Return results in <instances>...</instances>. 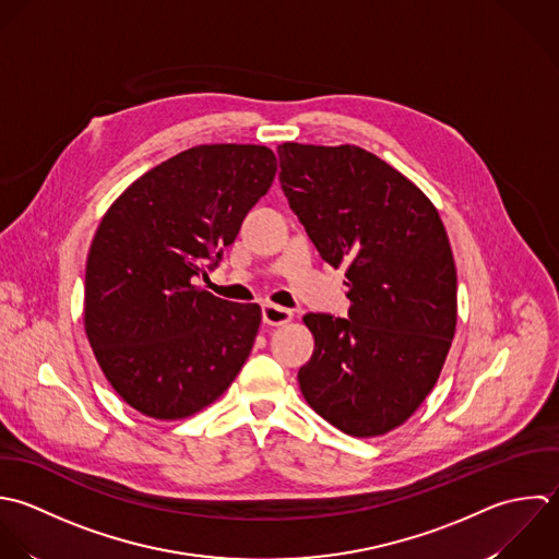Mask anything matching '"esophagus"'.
I'll return each instance as SVG.
<instances>
[{
    "label": "esophagus",
    "instance_id": "esophagus-1",
    "mask_svg": "<svg viewBox=\"0 0 559 559\" xmlns=\"http://www.w3.org/2000/svg\"><path fill=\"white\" fill-rule=\"evenodd\" d=\"M261 313H263V322L270 324V326H281V324H287L292 320V311L289 309L272 305V302L263 305Z\"/></svg>",
    "mask_w": 559,
    "mask_h": 559
}]
</instances>
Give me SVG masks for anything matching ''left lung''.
<instances>
[{
  "label": "left lung",
  "mask_w": 559,
  "mask_h": 559,
  "mask_svg": "<svg viewBox=\"0 0 559 559\" xmlns=\"http://www.w3.org/2000/svg\"><path fill=\"white\" fill-rule=\"evenodd\" d=\"M281 187L320 257L346 267L348 318L307 313L305 401L333 427L374 438L433 390L457 324V272L431 200L357 145H278Z\"/></svg>",
  "instance_id": "obj_1"
}]
</instances>
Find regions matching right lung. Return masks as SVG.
Returning <instances> with one entry per match:
<instances>
[{"label": "right lung", "mask_w": 559, "mask_h": 559, "mask_svg": "<svg viewBox=\"0 0 559 559\" xmlns=\"http://www.w3.org/2000/svg\"><path fill=\"white\" fill-rule=\"evenodd\" d=\"M265 145L185 150L106 211L84 274V331L112 390L136 412L180 420L217 401L246 364L261 307L195 285L267 193Z\"/></svg>", "instance_id": "right-lung-1"}]
</instances>
